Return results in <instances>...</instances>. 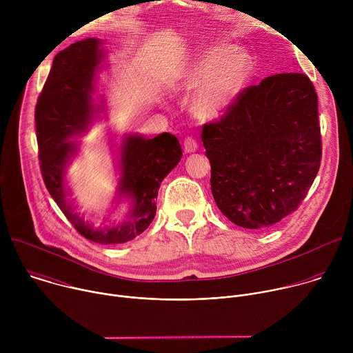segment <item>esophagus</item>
Returning <instances> with one entry per match:
<instances>
[{"instance_id": "esophagus-1", "label": "esophagus", "mask_w": 353, "mask_h": 353, "mask_svg": "<svg viewBox=\"0 0 353 353\" xmlns=\"http://www.w3.org/2000/svg\"><path fill=\"white\" fill-rule=\"evenodd\" d=\"M196 148H198V143H196V141L192 137H187L184 139V150H185V154H194L195 150H196Z\"/></svg>"}]
</instances>
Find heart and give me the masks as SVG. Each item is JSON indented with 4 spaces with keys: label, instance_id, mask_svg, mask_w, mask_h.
<instances>
[{
    "label": "heart",
    "instance_id": "heart-1",
    "mask_svg": "<svg viewBox=\"0 0 353 353\" xmlns=\"http://www.w3.org/2000/svg\"><path fill=\"white\" fill-rule=\"evenodd\" d=\"M251 75V61L229 44H218L199 54L183 74V85L195 86L190 108L195 119L221 117L244 89Z\"/></svg>",
    "mask_w": 353,
    "mask_h": 353
}]
</instances>
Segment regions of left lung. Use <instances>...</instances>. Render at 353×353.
<instances>
[{
  "label": "left lung",
  "instance_id": "8db88e82",
  "mask_svg": "<svg viewBox=\"0 0 353 353\" xmlns=\"http://www.w3.org/2000/svg\"><path fill=\"white\" fill-rule=\"evenodd\" d=\"M201 138L221 212L245 229L270 228L297 210L320 169L316 89L300 72L267 77L243 89Z\"/></svg>",
  "mask_w": 353,
  "mask_h": 353
}]
</instances>
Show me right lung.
Instances as JSON below:
<instances>
[{
  "mask_svg": "<svg viewBox=\"0 0 353 353\" xmlns=\"http://www.w3.org/2000/svg\"><path fill=\"white\" fill-rule=\"evenodd\" d=\"M100 40L89 37L60 52L36 105V132L40 170L53 199L79 234L99 244H120L141 234L157 214V198L162 180L180 162L179 139L163 132L155 138L138 134L124 137L121 145L119 195L131 198L127 221L94 228L85 221L70 201L65 183L68 162L77 155L72 137L88 131L93 117L102 110L93 105L94 71L103 59Z\"/></svg>",
  "mask_w": 353,
  "mask_h": 353,
  "instance_id": "right-lung-1",
  "label": "right lung"
}]
</instances>
